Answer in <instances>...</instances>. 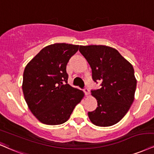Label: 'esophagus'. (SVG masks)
I'll use <instances>...</instances> for the list:
<instances>
[{"label":"esophagus","mask_w":154,"mask_h":154,"mask_svg":"<svg viewBox=\"0 0 154 154\" xmlns=\"http://www.w3.org/2000/svg\"><path fill=\"white\" fill-rule=\"evenodd\" d=\"M84 92H85V95H88L89 94H90V90H89V89L88 88H85L84 89Z\"/></svg>","instance_id":"obj_1"}]
</instances>
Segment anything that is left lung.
<instances>
[{
    "mask_svg": "<svg viewBox=\"0 0 154 154\" xmlns=\"http://www.w3.org/2000/svg\"><path fill=\"white\" fill-rule=\"evenodd\" d=\"M79 51L91 67L94 82H101L100 89L91 90L98 106L88 112L89 118L97 126L115 125L134 100L137 81L132 64L116 49L107 46H79Z\"/></svg>",
    "mask_w": 154,
    "mask_h": 154,
    "instance_id": "1",
    "label": "left lung"
}]
</instances>
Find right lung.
Listing matches in <instances>:
<instances>
[{
	"label": "right lung",
	"instance_id": "right-lung-1",
	"mask_svg": "<svg viewBox=\"0 0 154 154\" xmlns=\"http://www.w3.org/2000/svg\"><path fill=\"white\" fill-rule=\"evenodd\" d=\"M78 49L79 45L51 44L41 50L25 67L24 98L31 112L42 123H65L84 97L82 90L67 84L66 64Z\"/></svg>",
	"mask_w": 154,
	"mask_h": 154
}]
</instances>
